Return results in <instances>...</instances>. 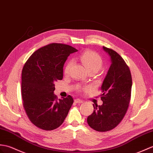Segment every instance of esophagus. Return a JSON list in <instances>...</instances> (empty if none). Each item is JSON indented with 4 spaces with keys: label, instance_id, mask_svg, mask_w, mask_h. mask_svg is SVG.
Segmentation results:
<instances>
[{
    "label": "esophagus",
    "instance_id": "1",
    "mask_svg": "<svg viewBox=\"0 0 153 153\" xmlns=\"http://www.w3.org/2000/svg\"><path fill=\"white\" fill-rule=\"evenodd\" d=\"M74 102H75L76 103H77V104H81V103H83V101L80 100V99H75V100H74Z\"/></svg>",
    "mask_w": 153,
    "mask_h": 153
}]
</instances>
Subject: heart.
<instances>
[{"label":"heart","instance_id":"heart-1","mask_svg":"<svg viewBox=\"0 0 153 153\" xmlns=\"http://www.w3.org/2000/svg\"><path fill=\"white\" fill-rule=\"evenodd\" d=\"M79 59L88 72H97L102 68L103 65V60L101 56L93 51L87 50L84 51L79 56ZM72 65L73 61L72 60H70L66 62L64 68V73L65 75H68L69 74Z\"/></svg>","mask_w":153,"mask_h":153}]
</instances>
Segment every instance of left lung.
Instances as JSON below:
<instances>
[{
  "instance_id": "left-lung-1",
  "label": "left lung",
  "mask_w": 153,
  "mask_h": 153,
  "mask_svg": "<svg viewBox=\"0 0 153 153\" xmlns=\"http://www.w3.org/2000/svg\"><path fill=\"white\" fill-rule=\"evenodd\" d=\"M103 48L111 61L101 87L103 104H93L94 111L87 117L89 126L100 132L115 128L123 120L129 105L132 85L130 68L121 56L112 49Z\"/></svg>"
}]
</instances>
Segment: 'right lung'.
I'll use <instances>...</instances> for the list:
<instances>
[{
	"label": "right lung",
	"mask_w": 153,
	"mask_h": 153,
	"mask_svg": "<svg viewBox=\"0 0 153 153\" xmlns=\"http://www.w3.org/2000/svg\"><path fill=\"white\" fill-rule=\"evenodd\" d=\"M72 46L52 43L38 49L25 64L21 76L23 105L34 125L44 130L57 128L63 123L74 103L70 95L59 99L55 83L63 77V66Z\"/></svg>",
	"instance_id": "1"
}]
</instances>
